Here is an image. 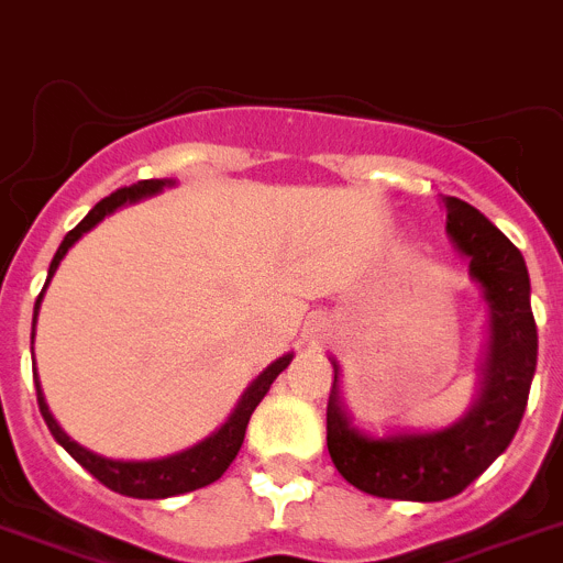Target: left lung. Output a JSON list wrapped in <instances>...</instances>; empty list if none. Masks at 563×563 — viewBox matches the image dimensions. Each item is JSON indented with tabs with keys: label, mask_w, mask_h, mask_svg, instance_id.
Here are the masks:
<instances>
[{
	"label": "left lung",
	"mask_w": 563,
	"mask_h": 563,
	"mask_svg": "<svg viewBox=\"0 0 563 563\" xmlns=\"http://www.w3.org/2000/svg\"><path fill=\"white\" fill-rule=\"evenodd\" d=\"M444 208L450 239L472 257V277L492 306V350L477 406L439 433L366 439L346 422L335 383L328 400V450L335 470L355 488L386 500L439 503L461 495L511 444L536 372L539 335L522 252L464 199L444 197Z\"/></svg>",
	"instance_id": "obj_1"
}]
</instances>
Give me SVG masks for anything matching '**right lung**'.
I'll return each instance as SVG.
<instances>
[{"label":"right lung","mask_w":563,"mask_h":563,"mask_svg":"<svg viewBox=\"0 0 563 563\" xmlns=\"http://www.w3.org/2000/svg\"><path fill=\"white\" fill-rule=\"evenodd\" d=\"M163 186H166V180H139L133 183V186L119 188V191H113L110 197L99 199V202L91 208V213H88L75 230H68L63 244L57 246L55 257H52V264H49V277H46V283L52 280L55 269L60 266L68 246L75 244L82 233H88L93 224L102 222L108 213H113L115 208H122L124 202H135V199L146 197V194L161 191ZM41 297H44V291H41L38 299H35V317H38ZM35 317H33V330H35ZM288 361H291V355H283L280 361H275L264 375L257 377V380L246 388L239 408H235L233 417L224 422V428L219 430V433H213L210 439H205L202 444L186 450V453L172 455V459H161V461H110V459H102V455H93L91 450L80 448L77 441L68 439V435L57 428V422L52 419L49 408H46L44 402L41 386L35 388H38V408L46 428H49V433L55 435L57 444H60V448L66 450V453L82 466V470L91 472V475L97 477L102 486H108L110 492H119V495H128V497H139V500H161V497L186 495V492L208 486V483L219 481V477L224 475V470H228V466L233 464L235 455H239L252 411L257 408V402L264 400L269 386L275 383V377L288 366Z\"/></svg>","instance_id":"right-lung-1"}]
</instances>
